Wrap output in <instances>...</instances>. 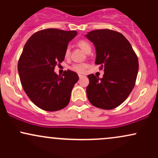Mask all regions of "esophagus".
<instances>
[{
    "label": "esophagus",
    "mask_w": 158,
    "mask_h": 158,
    "mask_svg": "<svg viewBox=\"0 0 158 158\" xmlns=\"http://www.w3.org/2000/svg\"><path fill=\"white\" fill-rule=\"evenodd\" d=\"M79 79H82L83 77H84V76H82V75H81V74H79Z\"/></svg>",
    "instance_id": "1"
}]
</instances>
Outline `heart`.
I'll use <instances>...</instances> for the list:
<instances>
[{
    "mask_svg": "<svg viewBox=\"0 0 158 158\" xmlns=\"http://www.w3.org/2000/svg\"><path fill=\"white\" fill-rule=\"evenodd\" d=\"M79 46L80 47V48L83 50L85 52H88L89 51H91V45H90L88 41H84V40H81L79 42ZM70 47L68 46L65 48L64 50V56L65 57H68L70 56ZM87 68H88V65L84 63H77V64H73L71 66V70H73V71L77 72V73H84L86 70Z\"/></svg>",
    "mask_w": 158,
    "mask_h": 158,
    "instance_id": "b5f03b06",
    "label": "heart"
}]
</instances>
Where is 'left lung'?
<instances>
[{
    "label": "left lung",
    "mask_w": 158,
    "mask_h": 158,
    "mask_svg": "<svg viewBox=\"0 0 158 158\" xmlns=\"http://www.w3.org/2000/svg\"><path fill=\"white\" fill-rule=\"evenodd\" d=\"M85 37L95 47L96 64H100L105 72L101 79L94 74L88 76V100L97 108L113 109L126 100L135 87L139 68L137 56L120 32L97 30Z\"/></svg>",
    "instance_id": "1"
}]
</instances>
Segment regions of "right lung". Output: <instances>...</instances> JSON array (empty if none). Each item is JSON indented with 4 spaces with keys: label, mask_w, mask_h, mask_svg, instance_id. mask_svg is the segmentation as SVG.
<instances>
[{
    "label": "right lung",
    "mask_w": 158,
    "mask_h": 158,
    "mask_svg": "<svg viewBox=\"0 0 158 158\" xmlns=\"http://www.w3.org/2000/svg\"><path fill=\"white\" fill-rule=\"evenodd\" d=\"M77 32L46 29L34 33L23 47L18 70L25 93L36 106L48 111L64 108L70 102L77 73L68 70L54 72L64 59V50Z\"/></svg>",
    "instance_id": "1"
}]
</instances>
